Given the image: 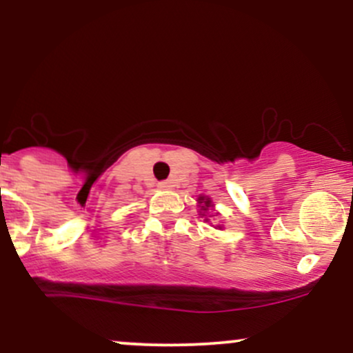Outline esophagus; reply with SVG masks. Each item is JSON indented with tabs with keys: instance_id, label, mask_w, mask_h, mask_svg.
Segmentation results:
<instances>
[{
	"instance_id": "1",
	"label": "esophagus",
	"mask_w": 353,
	"mask_h": 353,
	"mask_svg": "<svg viewBox=\"0 0 353 353\" xmlns=\"http://www.w3.org/2000/svg\"><path fill=\"white\" fill-rule=\"evenodd\" d=\"M159 188L161 189H172L174 184H172V181H161Z\"/></svg>"
}]
</instances>
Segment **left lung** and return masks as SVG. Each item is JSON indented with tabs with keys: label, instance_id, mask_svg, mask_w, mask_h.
<instances>
[{
	"label": "left lung",
	"instance_id": "8db88e82",
	"mask_svg": "<svg viewBox=\"0 0 353 353\" xmlns=\"http://www.w3.org/2000/svg\"><path fill=\"white\" fill-rule=\"evenodd\" d=\"M197 201H199V204H201V210H204V212H208V210H209L210 208H212V201H210L209 197L201 196ZM202 216H204V214H202ZM217 228L221 229V225H217Z\"/></svg>",
	"mask_w": 353,
	"mask_h": 353
}]
</instances>
